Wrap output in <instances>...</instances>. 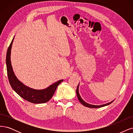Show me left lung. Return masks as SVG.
<instances>
[{"label": "left lung", "mask_w": 133, "mask_h": 133, "mask_svg": "<svg viewBox=\"0 0 133 133\" xmlns=\"http://www.w3.org/2000/svg\"><path fill=\"white\" fill-rule=\"evenodd\" d=\"M79 83L78 84L77 87V89H76V94H77V98L79 100V101L80 102V103L82 104H83L84 106H85L87 107H88V108H101V107H104V106H106V105H108L112 103L114 101H112L110 102L109 103H106V104H102V105H92V104H90L89 103H88L84 102L83 99L82 98H81L79 93V90H78V88H79Z\"/></svg>", "instance_id": "obj_1"}]
</instances>
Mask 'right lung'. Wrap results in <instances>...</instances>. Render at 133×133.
<instances>
[{
    "mask_svg": "<svg viewBox=\"0 0 133 133\" xmlns=\"http://www.w3.org/2000/svg\"><path fill=\"white\" fill-rule=\"evenodd\" d=\"M14 36L7 50L6 56V65L8 79L11 88L23 99L34 104L44 103L48 102L52 97L58 85L63 79L57 81L50 86L43 89H35L25 85L20 81L15 75L10 61L11 50Z\"/></svg>",
    "mask_w": 133,
    "mask_h": 133,
    "instance_id": "1",
    "label": "right lung"
}]
</instances>
